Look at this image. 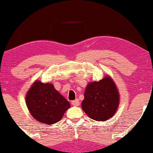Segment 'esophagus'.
Masks as SVG:
<instances>
[{
  "instance_id": "1",
  "label": "esophagus",
  "mask_w": 153,
  "mask_h": 153,
  "mask_svg": "<svg viewBox=\"0 0 153 153\" xmlns=\"http://www.w3.org/2000/svg\"><path fill=\"white\" fill-rule=\"evenodd\" d=\"M71 103H72V105H73V106H79V105H80V101H79L78 99H75V101H72Z\"/></svg>"
}]
</instances>
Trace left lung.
Here are the masks:
<instances>
[{"mask_svg":"<svg viewBox=\"0 0 153 153\" xmlns=\"http://www.w3.org/2000/svg\"><path fill=\"white\" fill-rule=\"evenodd\" d=\"M119 104V94L115 82L108 75L99 81L88 84L82 108L91 119L106 121L113 117Z\"/></svg>","mask_w":153,"mask_h":153,"instance_id":"obj_1","label":"left lung"}]
</instances>
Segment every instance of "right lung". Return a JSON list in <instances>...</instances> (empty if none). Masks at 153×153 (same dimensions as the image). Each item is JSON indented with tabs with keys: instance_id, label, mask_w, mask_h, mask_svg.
<instances>
[{
	"instance_id": "add662e5",
	"label": "right lung",
	"mask_w": 153,
	"mask_h": 153,
	"mask_svg": "<svg viewBox=\"0 0 153 153\" xmlns=\"http://www.w3.org/2000/svg\"><path fill=\"white\" fill-rule=\"evenodd\" d=\"M28 109L38 122L54 124L62 118L71 104L51 83L36 80L26 96Z\"/></svg>"
}]
</instances>
